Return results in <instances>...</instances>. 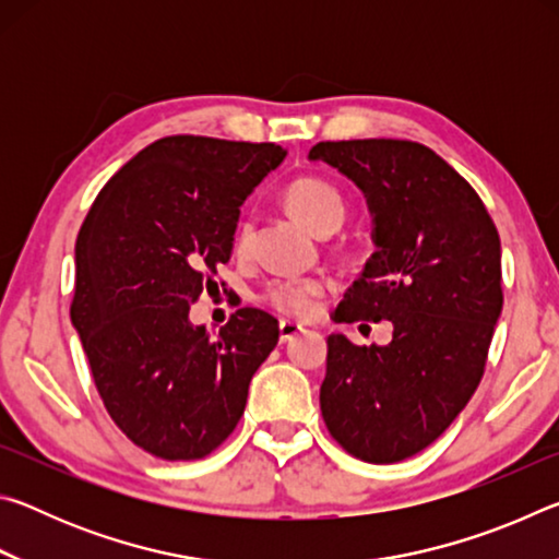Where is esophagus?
<instances>
[{"label": "esophagus", "instance_id": "obj_1", "mask_svg": "<svg viewBox=\"0 0 559 559\" xmlns=\"http://www.w3.org/2000/svg\"><path fill=\"white\" fill-rule=\"evenodd\" d=\"M278 333H281V343H288V340H293L298 333H302V325L293 323V320H281Z\"/></svg>", "mask_w": 559, "mask_h": 559}]
</instances>
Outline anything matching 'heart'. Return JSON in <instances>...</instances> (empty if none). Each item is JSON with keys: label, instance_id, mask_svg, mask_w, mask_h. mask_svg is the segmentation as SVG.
<instances>
[{"label": "heart", "instance_id": "heart-1", "mask_svg": "<svg viewBox=\"0 0 559 559\" xmlns=\"http://www.w3.org/2000/svg\"><path fill=\"white\" fill-rule=\"evenodd\" d=\"M283 204L288 212L300 219L308 229H313L320 236L335 234L345 222L347 206L345 197L335 185L325 182L320 177H298L283 189ZM253 241V224L246 219L239 224L234 236V251L246 253ZM333 290V283L320 276L308 278H276L271 281L261 293V300L273 310L296 318L316 316L320 302Z\"/></svg>", "mask_w": 559, "mask_h": 559}]
</instances>
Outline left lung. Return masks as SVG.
<instances>
[{
  "instance_id": "left-lung-1",
  "label": "left lung",
  "mask_w": 559,
  "mask_h": 559,
  "mask_svg": "<svg viewBox=\"0 0 559 559\" xmlns=\"http://www.w3.org/2000/svg\"><path fill=\"white\" fill-rule=\"evenodd\" d=\"M310 159L367 194L377 251L337 306L345 323L392 320V343L328 337L320 412L340 447L396 463L437 441L476 392L503 308L500 239L486 204L412 140H325Z\"/></svg>"
}]
</instances>
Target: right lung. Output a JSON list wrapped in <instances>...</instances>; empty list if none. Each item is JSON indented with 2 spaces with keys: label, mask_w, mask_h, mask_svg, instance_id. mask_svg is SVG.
Masks as SVG:
<instances>
[{
  "label": "right lung",
  "mask_w": 559,
  "mask_h": 559,
  "mask_svg": "<svg viewBox=\"0 0 559 559\" xmlns=\"http://www.w3.org/2000/svg\"><path fill=\"white\" fill-rule=\"evenodd\" d=\"M283 157L276 143L155 140L83 219L73 328L110 419L157 459L197 461L222 447L278 343V323L259 308H239L212 337L189 325V306L216 286L239 206Z\"/></svg>",
  "instance_id": "obj_1"
}]
</instances>
